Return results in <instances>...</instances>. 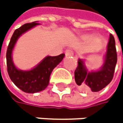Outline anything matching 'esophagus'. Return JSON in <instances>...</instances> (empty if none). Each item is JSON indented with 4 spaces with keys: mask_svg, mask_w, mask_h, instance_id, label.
<instances>
[{
    "mask_svg": "<svg viewBox=\"0 0 123 123\" xmlns=\"http://www.w3.org/2000/svg\"><path fill=\"white\" fill-rule=\"evenodd\" d=\"M66 55V56H72L74 54H73V51L71 50V49H66V52H65Z\"/></svg>",
    "mask_w": 123,
    "mask_h": 123,
    "instance_id": "34e87169",
    "label": "esophagus"
}]
</instances>
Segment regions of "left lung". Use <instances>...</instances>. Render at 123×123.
<instances>
[{"label":"left lung","instance_id":"8db88e82","mask_svg":"<svg viewBox=\"0 0 123 123\" xmlns=\"http://www.w3.org/2000/svg\"><path fill=\"white\" fill-rule=\"evenodd\" d=\"M117 61L115 40L110 35L104 63L102 68L96 72H88L82 60H78L74 71V79L79 88L83 92H97L102 90L112 80Z\"/></svg>","mask_w":123,"mask_h":123}]
</instances>
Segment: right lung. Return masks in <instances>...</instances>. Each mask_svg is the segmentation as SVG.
Returning a JSON list of instances; mask_svg holds the SVG:
<instances>
[{
    "label": "right lung",
    "instance_id": "right-lung-1",
    "mask_svg": "<svg viewBox=\"0 0 123 123\" xmlns=\"http://www.w3.org/2000/svg\"><path fill=\"white\" fill-rule=\"evenodd\" d=\"M36 21L26 23L14 31L6 51L7 72L12 81L23 92L26 93H36L44 90L49 83L50 75L53 69L62 61L65 55L58 56H47L41 62L29 71H21L14 65L12 54V50L19 37L30 29L39 25Z\"/></svg>",
    "mask_w": 123,
    "mask_h": 123
}]
</instances>
